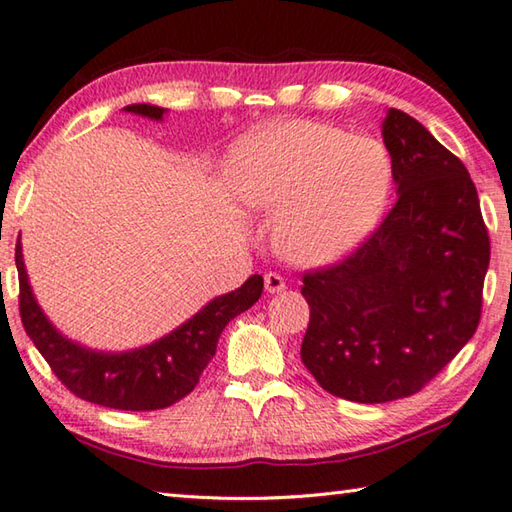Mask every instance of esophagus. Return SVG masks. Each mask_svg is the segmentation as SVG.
Returning a JSON list of instances; mask_svg holds the SVG:
<instances>
[{
	"mask_svg": "<svg viewBox=\"0 0 512 512\" xmlns=\"http://www.w3.org/2000/svg\"><path fill=\"white\" fill-rule=\"evenodd\" d=\"M264 284H266V291L268 293H282L284 288H286L284 277L280 273H273V271L264 275Z\"/></svg>",
	"mask_w": 512,
	"mask_h": 512,
	"instance_id": "1",
	"label": "esophagus"
}]
</instances>
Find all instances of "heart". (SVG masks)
I'll return each instance as SVG.
<instances>
[{
	"label": "heart",
	"mask_w": 512,
	"mask_h": 512,
	"mask_svg": "<svg viewBox=\"0 0 512 512\" xmlns=\"http://www.w3.org/2000/svg\"><path fill=\"white\" fill-rule=\"evenodd\" d=\"M228 170L244 206L277 212L275 248L302 266L333 262L358 246L380 219L392 183L378 141L309 120L244 136Z\"/></svg>",
	"instance_id": "1"
}]
</instances>
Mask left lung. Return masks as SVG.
I'll list each match as a JSON object with an SVG mask.
<instances>
[{
    "label": "left lung",
    "instance_id": "obj_1",
    "mask_svg": "<svg viewBox=\"0 0 512 512\" xmlns=\"http://www.w3.org/2000/svg\"><path fill=\"white\" fill-rule=\"evenodd\" d=\"M396 206L342 262L302 275V362L353 403L407 398L475 336L490 262L477 188L416 118L389 109Z\"/></svg>",
    "mask_w": 512,
    "mask_h": 512
}]
</instances>
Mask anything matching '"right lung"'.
Instances as JSON below:
<instances>
[{
	"instance_id": "1",
	"label": "right lung",
	"mask_w": 512,
	"mask_h": 512,
	"mask_svg": "<svg viewBox=\"0 0 512 512\" xmlns=\"http://www.w3.org/2000/svg\"><path fill=\"white\" fill-rule=\"evenodd\" d=\"M125 111L161 120L165 109L154 105H129ZM15 264L20 275V315L26 336L60 383L82 401L127 412L163 410L199 383L217 351L226 324L248 311L262 297V275H250L235 291L219 295L179 329L156 340L154 345L125 353H102L76 345L55 331L37 306L29 277H26L22 244L15 246Z\"/></svg>"
}]
</instances>
